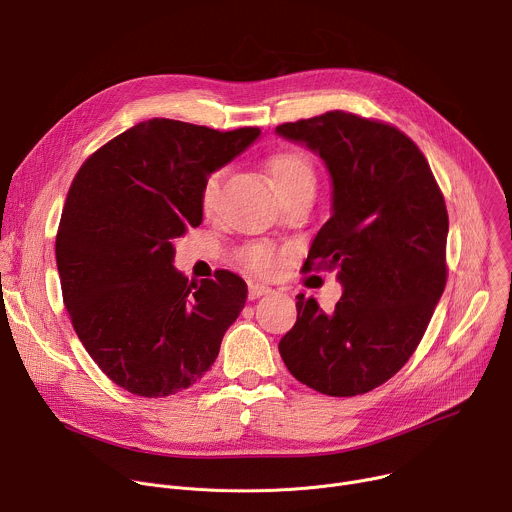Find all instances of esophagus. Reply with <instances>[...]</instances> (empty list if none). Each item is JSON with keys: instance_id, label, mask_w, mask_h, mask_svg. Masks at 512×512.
Returning a JSON list of instances; mask_svg holds the SVG:
<instances>
[{"instance_id": "34e87169", "label": "esophagus", "mask_w": 512, "mask_h": 512, "mask_svg": "<svg viewBox=\"0 0 512 512\" xmlns=\"http://www.w3.org/2000/svg\"><path fill=\"white\" fill-rule=\"evenodd\" d=\"M270 293H272V289H270V287L258 285V282H252L250 289H248V297H250V301H254V299H260V297H264V295H270Z\"/></svg>"}]
</instances>
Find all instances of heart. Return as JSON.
I'll list each match as a JSON object with an SVG mask.
<instances>
[{"label":"heart","mask_w":512,"mask_h":512,"mask_svg":"<svg viewBox=\"0 0 512 512\" xmlns=\"http://www.w3.org/2000/svg\"><path fill=\"white\" fill-rule=\"evenodd\" d=\"M266 173L280 199H287L297 191L315 189V168L307 154L293 148L274 150L266 158ZM221 170H211L203 179L199 191V205L203 213H211L219 199ZM282 250L272 244H248L242 250V262L256 274H274L280 266Z\"/></svg>","instance_id":"b5f03b06"}]
</instances>
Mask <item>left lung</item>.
Here are the masks:
<instances>
[{
    "mask_svg": "<svg viewBox=\"0 0 512 512\" xmlns=\"http://www.w3.org/2000/svg\"><path fill=\"white\" fill-rule=\"evenodd\" d=\"M276 132L315 150L333 181V215L301 272L337 270L344 285L329 315L297 297L278 352L321 394L370 392L409 362L445 289L443 193L419 146L386 122L333 109Z\"/></svg>",
    "mask_w": 512,
    "mask_h": 512,
    "instance_id": "obj_1",
    "label": "left lung"
}]
</instances>
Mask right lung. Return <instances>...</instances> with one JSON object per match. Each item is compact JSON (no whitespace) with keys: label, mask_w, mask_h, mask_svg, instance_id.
Masks as SVG:
<instances>
[{"label":"right lung","mask_w":512,"mask_h":512,"mask_svg":"<svg viewBox=\"0 0 512 512\" xmlns=\"http://www.w3.org/2000/svg\"><path fill=\"white\" fill-rule=\"evenodd\" d=\"M154 118L95 150L69 189L59 232L63 301L103 374L160 399L193 386L248 299L246 282L175 270V238L203 221V179L258 138Z\"/></svg>","instance_id":"1"}]
</instances>
